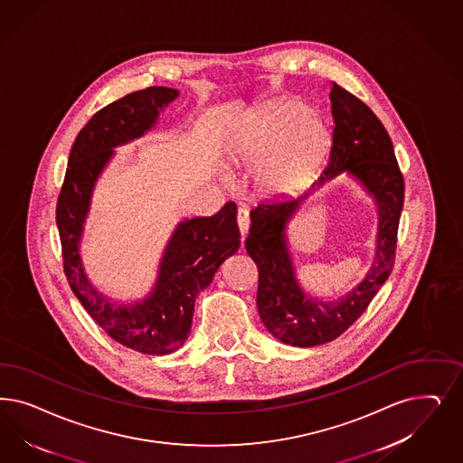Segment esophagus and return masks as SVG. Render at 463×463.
I'll list each match as a JSON object with an SVG mask.
<instances>
[{"label":"esophagus","mask_w":463,"mask_h":463,"mask_svg":"<svg viewBox=\"0 0 463 463\" xmlns=\"http://www.w3.org/2000/svg\"><path fill=\"white\" fill-rule=\"evenodd\" d=\"M237 222H239L240 235H241V241H243L247 233H249V226H250L249 209L245 206H240L239 211H237Z\"/></svg>","instance_id":"esophagus-1"}]
</instances>
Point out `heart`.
Returning <instances> with one entry per match:
<instances>
[{"label":"heart","instance_id":"1","mask_svg":"<svg viewBox=\"0 0 463 463\" xmlns=\"http://www.w3.org/2000/svg\"><path fill=\"white\" fill-rule=\"evenodd\" d=\"M326 131L318 120L305 114L298 102L276 105L255 122L250 149L259 160H274L269 179L276 185H291L303 177L324 145Z\"/></svg>","mask_w":463,"mask_h":463}]
</instances>
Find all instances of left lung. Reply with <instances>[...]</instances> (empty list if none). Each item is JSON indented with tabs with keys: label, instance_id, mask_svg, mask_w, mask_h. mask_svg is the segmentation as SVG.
<instances>
[{
	"label": "left lung",
	"instance_id": "left-lung-1",
	"mask_svg": "<svg viewBox=\"0 0 463 463\" xmlns=\"http://www.w3.org/2000/svg\"><path fill=\"white\" fill-rule=\"evenodd\" d=\"M330 85L332 146L317 184L347 172L373 194L380 214L376 259L349 295L337 301L310 299L297 284L284 237L286 223L307 195L260 203L252 209L245 249L259 269V315L274 337L298 347L337 339L368 308L395 264L403 206V175L387 129L356 95L335 81Z\"/></svg>",
	"mask_w": 463,
	"mask_h": 463
}]
</instances>
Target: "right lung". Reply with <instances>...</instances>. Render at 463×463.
I'll use <instances>...</instances> for the list:
<instances>
[{"instance_id":"1","label":"right lung","mask_w":463,"mask_h":463,"mask_svg":"<svg viewBox=\"0 0 463 463\" xmlns=\"http://www.w3.org/2000/svg\"><path fill=\"white\" fill-rule=\"evenodd\" d=\"M177 95V90L149 87L93 114L76 136L56 204L62 269L76 298L109 337L143 354H168L187 339L197 293L240 247L237 204L230 201L213 216L179 224L165 250L156 288L143 303L114 308L85 278L78 241L95 180L112 148L143 135Z\"/></svg>"}]
</instances>
